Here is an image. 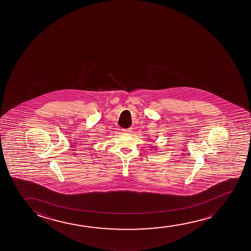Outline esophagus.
Instances as JSON below:
<instances>
[{
	"label": "esophagus",
	"mask_w": 251,
	"mask_h": 251,
	"mask_svg": "<svg viewBox=\"0 0 251 251\" xmlns=\"http://www.w3.org/2000/svg\"><path fill=\"white\" fill-rule=\"evenodd\" d=\"M131 128H128V129H124L123 131H124L125 133H130L131 132Z\"/></svg>",
	"instance_id": "34e87169"
}]
</instances>
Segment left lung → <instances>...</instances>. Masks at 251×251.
<instances>
[{"label":"left lung","instance_id":"obj_1","mask_svg":"<svg viewBox=\"0 0 251 251\" xmlns=\"http://www.w3.org/2000/svg\"><path fill=\"white\" fill-rule=\"evenodd\" d=\"M155 150H157V149H155Z\"/></svg>","mask_w":251,"mask_h":251}]
</instances>
